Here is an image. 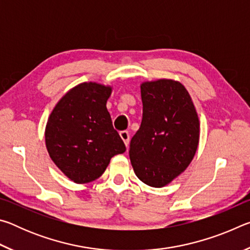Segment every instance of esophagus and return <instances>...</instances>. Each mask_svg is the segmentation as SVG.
I'll return each mask as SVG.
<instances>
[{
	"instance_id": "34e87169",
	"label": "esophagus",
	"mask_w": 250,
	"mask_h": 250,
	"mask_svg": "<svg viewBox=\"0 0 250 250\" xmlns=\"http://www.w3.org/2000/svg\"><path fill=\"white\" fill-rule=\"evenodd\" d=\"M120 137H121L122 140H124L125 146H128L129 142H130V134H129L128 131H121Z\"/></svg>"
}]
</instances>
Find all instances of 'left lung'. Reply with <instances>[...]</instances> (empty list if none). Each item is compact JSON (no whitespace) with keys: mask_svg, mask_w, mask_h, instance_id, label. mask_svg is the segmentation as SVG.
I'll return each instance as SVG.
<instances>
[{"mask_svg":"<svg viewBox=\"0 0 250 250\" xmlns=\"http://www.w3.org/2000/svg\"><path fill=\"white\" fill-rule=\"evenodd\" d=\"M143 115L130 142V161L138 179L163 188L184 172L200 142V120L186 88L177 80L140 84Z\"/></svg>","mask_w":250,"mask_h":250,"instance_id":"left-lung-1","label":"left lung"}]
</instances>
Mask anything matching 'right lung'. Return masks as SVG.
Listing matches in <instances>:
<instances>
[{"instance_id": "right-lung-1", "label": "right lung", "mask_w": 250, "mask_h": 250, "mask_svg": "<svg viewBox=\"0 0 250 250\" xmlns=\"http://www.w3.org/2000/svg\"><path fill=\"white\" fill-rule=\"evenodd\" d=\"M111 92V86L82 83L59 99L48 117L46 149L59 170L77 184L98 179L112 156L125 151L107 109Z\"/></svg>"}]
</instances>
